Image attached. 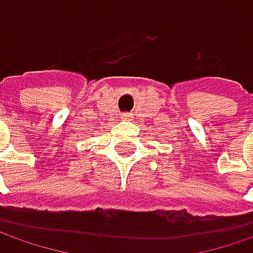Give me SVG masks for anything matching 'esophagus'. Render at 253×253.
Here are the masks:
<instances>
[{
	"label": "esophagus",
	"instance_id": "34e87169",
	"mask_svg": "<svg viewBox=\"0 0 253 253\" xmlns=\"http://www.w3.org/2000/svg\"><path fill=\"white\" fill-rule=\"evenodd\" d=\"M129 118H131V114H128V112L122 114V120H129Z\"/></svg>",
	"mask_w": 253,
	"mask_h": 253
}]
</instances>
